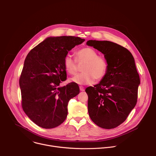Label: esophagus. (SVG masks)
Wrapping results in <instances>:
<instances>
[{"label":"esophagus","mask_w":156,"mask_h":156,"mask_svg":"<svg viewBox=\"0 0 156 156\" xmlns=\"http://www.w3.org/2000/svg\"><path fill=\"white\" fill-rule=\"evenodd\" d=\"M80 90L81 91H84V87L82 86H80Z\"/></svg>","instance_id":"esophagus-1"}]
</instances>
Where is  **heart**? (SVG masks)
<instances>
[{
  "mask_svg": "<svg viewBox=\"0 0 156 156\" xmlns=\"http://www.w3.org/2000/svg\"><path fill=\"white\" fill-rule=\"evenodd\" d=\"M76 60L70 54L66 55L63 60L65 70L69 74H75L78 69V63L85 62L83 66V73L74 76L70 81L80 85L90 84L95 80L99 81L105 75L107 63L102 56L98 55V52L91 48H83L76 53Z\"/></svg>",
  "mask_w": 156,
  "mask_h": 156,
  "instance_id": "obj_1",
  "label": "heart"
}]
</instances>
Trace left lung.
Masks as SVG:
<instances>
[{
	"label": "left lung",
	"instance_id": "8db88e82",
	"mask_svg": "<svg viewBox=\"0 0 156 156\" xmlns=\"http://www.w3.org/2000/svg\"><path fill=\"white\" fill-rule=\"evenodd\" d=\"M86 44L102 53L108 65L99 83L85 90L89 115L99 127L114 128L136 104L140 79L135 59L128 49L113 42L89 40Z\"/></svg>",
	"mask_w": 156,
	"mask_h": 156
}]
</instances>
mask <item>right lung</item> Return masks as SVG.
I'll return each instance as SVG.
<instances>
[{"instance_id": "right-lung-1", "label": "right lung", "mask_w": 156, "mask_h": 156, "mask_svg": "<svg viewBox=\"0 0 156 156\" xmlns=\"http://www.w3.org/2000/svg\"><path fill=\"white\" fill-rule=\"evenodd\" d=\"M84 41L75 36L48 37L27 55L19 80L22 108L39 126L53 128L66 119L68 103L80 88L74 83L59 86L66 78L63 60Z\"/></svg>"}]
</instances>
